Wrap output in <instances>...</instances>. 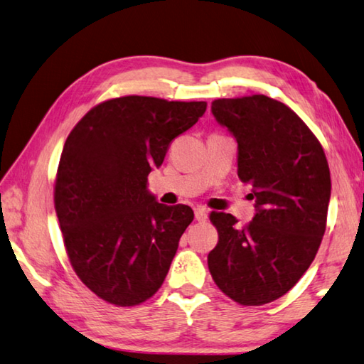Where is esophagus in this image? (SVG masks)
<instances>
[{"mask_svg": "<svg viewBox=\"0 0 364 364\" xmlns=\"http://www.w3.org/2000/svg\"><path fill=\"white\" fill-rule=\"evenodd\" d=\"M194 216H196V220L199 221V223H203V221H207V218H208V211L205 210L203 207H197L196 210H194Z\"/></svg>", "mask_w": 364, "mask_h": 364, "instance_id": "esophagus-1", "label": "esophagus"}]
</instances>
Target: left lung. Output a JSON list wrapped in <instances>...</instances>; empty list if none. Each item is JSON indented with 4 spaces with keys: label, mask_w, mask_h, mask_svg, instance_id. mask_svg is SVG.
Listing matches in <instances>:
<instances>
[{
    "label": "left lung",
    "mask_w": 364,
    "mask_h": 364,
    "mask_svg": "<svg viewBox=\"0 0 364 364\" xmlns=\"http://www.w3.org/2000/svg\"><path fill=\"white\" fill-rule=\"evenodd\" d=\"M211 113L235 136L237 173L253 188L257 211L243 226L211 211L218 243L208 269L230 299L262 306L287 294L315 259L331 197L328 161L306 122L274 98H218Z\"/></svg>",
    "instance_id": "left-lung-1"
}]
</instances>
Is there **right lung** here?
<instances>
[{"label": "right lung", "mask_w": 364, "mask_h": 364, "mask_svg": "<svg viewBox=\"0 0 364 364\" xmlns=\"http://www.w3.org/2000/svg\"><path fill=\"white\" fill-rule=\"evenodd\" d=\"M205 109V102L125 95L98 103L70 132L54 205L71 267L100 299L132 307L162 287L194 211L156 202L148 175Z\"/></svg>", "instance_id": "add662e5"}]
</instances>
